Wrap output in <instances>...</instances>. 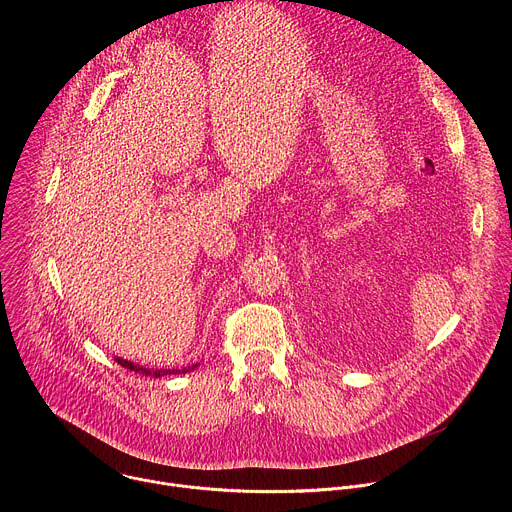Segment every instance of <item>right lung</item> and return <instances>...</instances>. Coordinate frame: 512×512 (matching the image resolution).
I'll use <instances>...</instances> for the list:
<instances>
[{
    "label": "right lung",
    "mask_w": 512,
    "mask_h": 512,
    "mask_svg": "<svg viewBox=\"0 0 512 512\" xmlns=\"http://www.w3.org/2000/svg\"><path fill=\"white\" fill-rule=\"evenodd\" d=\"M115 362L121 364L123 369H129V371H133V373H137V375H141V377H154V379L164 377V375H180V373H188V371H194V369H196V364H192V367H186V369H145V367H139V364H133V362H129V360H123V358H119V356H115Z\"/></svg>",
    "instance_id": "1"
}]
</instances>
